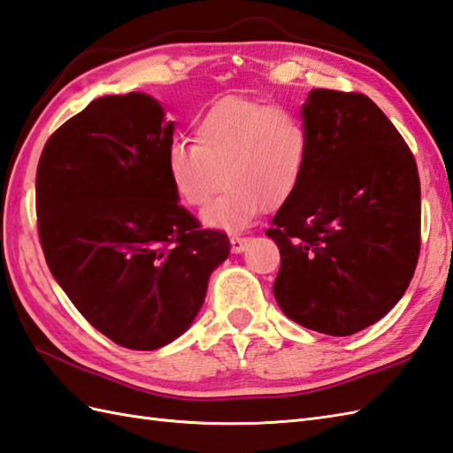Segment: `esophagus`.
Segmentation results:
<instances>
[{
  "mask_svg": "<svg viewBox=\"0 0 453 453\" xmlns=\"http://www.w3.org/2000/svg\"><path fill=\"white\" fill-rule=\"evenodd\" d=\"M250 244V238L248 236H233L230 238V246H233L234 253H242Z\"/></svg>",
  "mask_w": 453,
  "mask_h": 453,
  "instance_id": "34e87169",
  "label": "esophagus"
}]
</instances>
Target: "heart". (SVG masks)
Wrapping results in <instances>:
<instances>
[{"instance_id": "b5f03b06", "label": "heart", "mask_w": 453, "mask_h": 453, "mask_svg": "<svg viewBox=\"0 0 453 453\" xmlns=\"http://www.w3.org/2000/svg\"><path fill=\"white\" fill-rule=\"evenodd\" d=\"M196 143L174 140L165 171L176 202L203 209L207 228L236 233L263 207L277 209L300 188L311 159L305 120L286 107L248 97H223L194 120Z\"/></svg>"}]
</instances>
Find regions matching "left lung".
I'll list each match as a JSON object with an SVG mask.
<instances>
[{
    "label": "left lung",
    "instance_id": "8db88e82",
    "mask_svg": "<svg viewBox=\"0 0 453 453\" xmlns=\"http://www.w3.org/2000/svg\"><path fill=\"white\" fill-rule=\"evenodd\" d=\"M311 159L271 220L273 292L284 315L330 336L374 325L402 300L421 246L413 153L363 94L311 90L302 105Z\"/></svg>",
    "mask_w": 453,
    "mask_h": 453
}]
</instances>
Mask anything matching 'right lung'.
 Instances as JSON below:
<instances>
[{"instance_id": "obj_1", "label": "right lung", "mask_w": 453, "mask_h": 453, "mask_svg": "<svg viewBox=\"0 0 453 453\" xmlns=\"http://www.w3.org/2000/svg\"><path fill=\"white\" fill-rule=\"evenodd\" d=\"M174 123L148 94L104 96L43 146L36 215L53 279L115 344L150 351L190 328L230 253L179 205L165 157Z\"/></svg>"}]
</instances>
